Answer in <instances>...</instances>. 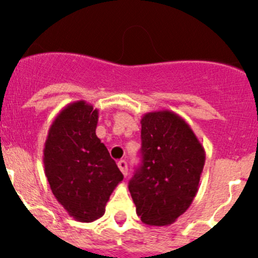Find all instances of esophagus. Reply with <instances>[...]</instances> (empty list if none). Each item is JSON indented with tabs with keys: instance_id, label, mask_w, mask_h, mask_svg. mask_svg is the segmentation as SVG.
<instances>
[{
	"instance_id": "1",
	"label": "esophagus",
	"mask_w": 258,
	"mask_h": 258,
	"mask_svg": "<svg viewBox=\"0 0 258 258\" xmlns=\"http://www.w3.org/2000/svg\"><path fill=\"white\" fill-rule=\"evenodd\" d=\"M117 166H118V168L121 170V172L123 173V176L126 177L127 176V172H128V167H127V162L124 160H121L117 162Z\"/></svg>"
}]
</instances>
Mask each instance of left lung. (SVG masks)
I'll return each mask as SVG.
<instances>
[{"label":"left lung","instance_id":"left-lung-1","mask_svg":"<svg viewBox=\"0 0 258 258\" xmlns=\"http://www.w3.org/2000/svg\"><path fill=\"white\" fill-rule=\"evenodd\" d=\"M142 163L128 183L137 215L150 226H168L191 206L206 160L189 124L168 110L141 118Z\"/></svg>","mask_w":258,"mask_h":258}]
</instances>
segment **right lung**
Listing matches in <instances>:
<instances>
[{"mask_svg":"<svg viewBox=\"0 0 258 258\" xmlns=\"http://www.w3.org/2000/svg\"><path fill=\"white\" fill-rule=\"evenodd\" d=\"M98 110L76 101L61 111L43 148L45 175L57 201L80 222L102 217L123 175L96 136Z\"/></svg>","mask_w":258,"mask_h":258,"instance_id":"1","label":"right lung"}]
</instances>
